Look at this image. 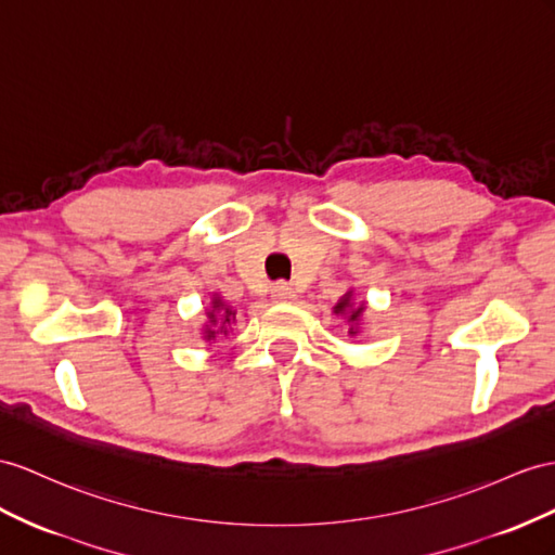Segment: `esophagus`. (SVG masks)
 Listing matches in <instances>:
<instances>
[{
	"label": "esophagus",
	"mask_w": 555,
	"mask_h": 555,
	"mask_svg": "<svg viewBox=\"0 0 555 555\" xmlns=\"http://www.w3.org/2000/svg\"><path fill=\"white\" fill-rule=\"evenodd\" d=\"M272 297H274L276 302H291V300H295V291H293L291 283H286V281H279V283H274Z\"/></svg>",
	"instance_id": "34e87169"
}]
</instances>
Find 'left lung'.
Instances as JSON below:
<instances>
[{"label": "left lung", "mask_w": 555, "mask_h": 555, "mask_svg": "<svg viewBox=\"0 0 555 555\" xmlns=\"http://www.w3.org/2000/svg\"><path fill=\"white\" fill-rule=\"evenodd\" d=\"M349 295H351V293H347V295L343 297V300H339V302L335 305V314H347L349 321H359L363 307H351ZM351 333H353V328H351Z\"/></svg>", "instance_id": "left-lung-1"}]
</instances>
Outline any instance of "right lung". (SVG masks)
Returning a JSON list of instances; mask_svg holds the SVG:
<instances>
[{
	"label": "right lung",
	"mask_w": 555,
	"mask_h": 555,
	"mask_svg": "<svg viewBox=\"0 0 555 555\" xmlns=\"http://www.w3.org/2000/svg\"><path fill=\"white\" fill-rule=\"evenodd\" d=\"M206 314H208V319H210V325L206 328V339L210 343V339L218 337V333L224 331V325L230 323V319L234 317V311H232L230 307H224L220 300H212V309L206 311ZM218 327L221 328L220 332L217 331ZM224 333H227V331H224Z\"/></svg>",
	"instance_id": "obj_1"
}]
</instances>
